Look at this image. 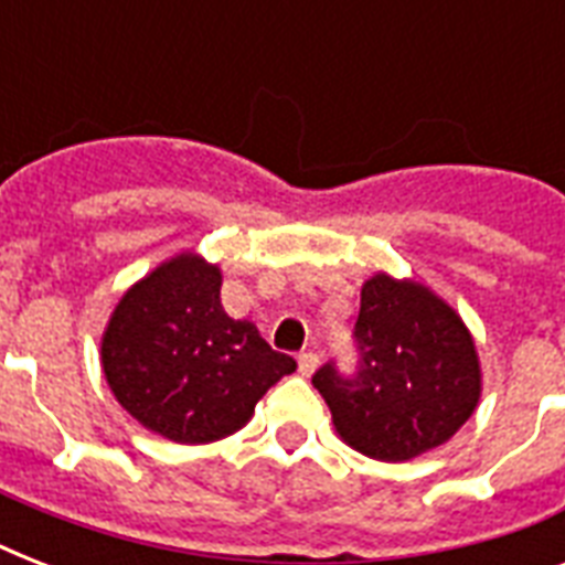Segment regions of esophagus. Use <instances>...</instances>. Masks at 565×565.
Instances as JSON below:
<instances>
[{"label": "esophagus", "instance_id": "esophagus-1", "mask_svg": "<svg viewBox=\"0 0 565 565\" xmlns=\"http://www.w3.org/2000/svg\"><path fill=\"white\" fill-rule=\"evenodd\" d=\"M317 366H319L317 354H313V352H301L299 354V372H301V375H305V377L313 375V370H317Z\"/></svg>", "mask_w": 565, "mask_h": 565}]
</instances>
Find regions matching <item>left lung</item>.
I'll list each match as a JSON object with an SVG mask.
<instances>
[{
	"label": "left lung",
	"mask_w": 565,
	"mask_h": 565,
	"mask_svg": "<svg viewBox=\"0 0 565 565\" xmlns=\"http://www.w3.org/2000/svg\"><path fill=\"white\" fill-rule=\"evenodd\" d=\"M358 372L334 363L313 375L337 434L366 457L402 463L443 446L481 398L475 340L455 308L416 281L377 273L354 322Z\"/></svg>",
	"instance_id": "left-lung-1"
}]
</instances>
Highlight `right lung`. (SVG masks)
I'll return each instance as SVG.
<instances>
[{"instance_id":"right-lung-1","label":"right lung","mask_w":565,"mask_h":565,"mask_svg":"<svg viewBox=\"0 0 565 565\" xmlns=\"http://www.w3.org/2000/svg\"><path fill=\"white\" fill-rule=\"evenodd\" d=\"M220 287V266L193 252L170 257L119 299L102 334L110 393L143 428L184 446L239 430L296 372L290 354L222 310Z\"/></svg>"}]
</instances>
